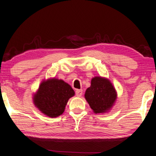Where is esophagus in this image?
Instances as JSON below:
<instances>
[{"label": "esophagus", "instance_id": "1", "mask_svg": "<svg viewBox=\"0 0 156 156\" xmlns=\"http://www.w3.org/2000/svg\"><path fill=\"white\" fill-rule=\"evenodd\" d=\"M82 94V89H77L76 90V95L77 97H81Z\"/></svg>", "mask_w": 156, "mask_h": 156}]
</instances>
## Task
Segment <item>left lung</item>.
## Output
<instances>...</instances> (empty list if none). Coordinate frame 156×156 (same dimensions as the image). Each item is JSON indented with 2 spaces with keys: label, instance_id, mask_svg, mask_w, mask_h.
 <instances>
[{
  "label": "left lung",
  "instance_id": "left-lung-1",
  "mask_svg": "<svg viewBox=\"0 0 156 156\" xmlns=\"http://www.w3.org/2000/svg\"><path fill=\"white\" fill-rule=\"evenodd\" d=\"M84 97L95 114L108 112L114 105L117 98L115 88L108 79L94 77L85 92Z\"/></svg>",
  "mask_w": 156,
  "mask_h": 156
}]
</instances>
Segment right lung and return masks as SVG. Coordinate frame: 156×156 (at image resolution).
<instances>
[{"mask_svg":"<svg viewBox=\"0 0 156 156\" xmlns=\"http://www.w3.org/2000/svg\"><path fill=\"white\" fill-rule=\"evenodd\" d=\"M75 94L70 85L57 78L43 80L33 97L34 103L40 111L51 118L64 112L69 98Z\"/></svg>","mask_w":156,"mask_h":156,"instance_id":"obj_1","label":"right lung"}]
</instances>
